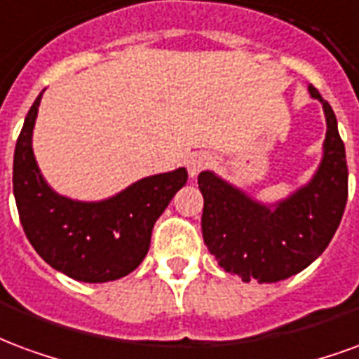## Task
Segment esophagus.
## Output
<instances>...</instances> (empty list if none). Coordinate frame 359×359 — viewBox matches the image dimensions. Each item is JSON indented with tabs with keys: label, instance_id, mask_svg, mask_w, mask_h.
I'll return each mask as SVG.
<instances>
[{
	"label": "esophagus",
	"instance_id": "esophagus-1",
	"mask_svg": "<svg viewBox=\"0 0 359 359\" xmlns=\"http://www.w3.org/2000/svg\"><path fill=\"white\" fill-rule=\"evenodd\" d=\"M210 166V156L206 153H195L191 154L189 161H187V170H189V176H197L198 172H203L205 168Z\"/></svg>",
	"mask_w": 359,
	"mask_h": 359
}]
</instances>
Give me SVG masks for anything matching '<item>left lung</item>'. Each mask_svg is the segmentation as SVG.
<instances>
[{
    "mask_svg": "<svg viewBox=\"0 0 359 359\" xmlns=\"http://www.w3.org/2000/svg\"><path fill=\"white\" fill-rule=\"evenodd\" d=\"M327 120L312 182L277 205H260L212 172L198 174L203 239L222 268L243 281L276 283L308 268L333 239L348 198V166L331 104L310 86Z\"/></svg>",
    "mask_w": 359,
    "mask_h": 359,
    "instance_id": "8db88e82",
    "label": "left lung"
}]
</instances>
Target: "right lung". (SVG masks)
I'll return each mask as SVG.
<instances>
[{
    "label": "right lung",
    "mask_w": 359,
    "mask_h": 359,
    "mask_svg": "<svg viewBox=\"0 0 359 359\" xmlns=\"http://www.w3.org/2000/svg\"><path fill=\"white\" fill-rule=\"evenodd\" d=\"M40 101L41 93L26 114L13 161V193L26 237L51 268L76 281L104 283L132 273L147 256L154 222L187 182V170L143 177L99 203L61 197L34 158Z\"/></svg>",
    "instance_id": "add662e5"
}]
</instances>
